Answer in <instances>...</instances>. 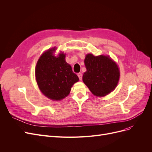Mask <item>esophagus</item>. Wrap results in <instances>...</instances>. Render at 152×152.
<instances>
[{"instance_id": "esophagus-1", "label": "esophagus", "mask_w": 152, "mask_h": 152, "mask_svg": "<svg viewBox=\"0 0 152 152\" xmlns=\"http://www.w3.org/2000/svg\"><path fill=\"white\" fill-rule=\"evenodd\" d=\"M77 75H78V77H79V80H82V73H79L77 74Z\"/></svg>"}]
</instances>
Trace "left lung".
<instances>
[{
  "label": "left lung",
  "mask_w": 152,
  "mask_h": 152,
  "mask_svg": "<svg viewBox=\"0 0 152 152\" xmlns=\"http://www.w3.org/2000/svg\"><path fill=\"white\" fill-rule=\"evenodd\" d=\"M84 63L86 72L82 80L96 96H104L113 91L120 78V71L117 63L109 56H94L87 54Z\"/></svg>",
  "instance_id": "left-lung-1"
}]
</instances>
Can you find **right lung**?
Returning <instances> with one entry per match:
<instances>
[{
    "instance_id": "obj_1",
    "label": "right lung",
    "mask_w": 152,
    "mask_h": 152,
    "mask_svg": "<svg viewBox=\"0 0 152 152\" xmlns=\"http://www.w3.org/2000/svg\"><path fill=\"white\" fill-rule=\"evenodd\" d=\"M53 48L41 55L35 67L36 81L42 94L50 99L61 100L69 94L71 87L79 80L65 61V54H53Z\"/></svg>"
}]
</instances>
